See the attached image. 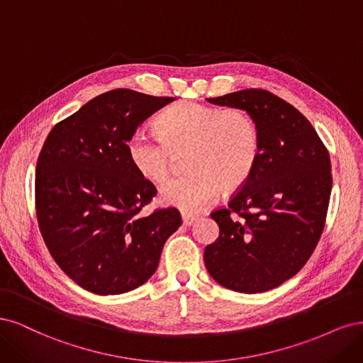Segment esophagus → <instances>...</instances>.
Segmentation results:
<instances>
[{"label": "esophagus", "mask_w": 363, "mask_h": 363, "mask_svg": "<svg viewBox=\"0 0 363 363\" xmlns=\"http://www.w3.org/2000/svg\"><path fill=\"white\" fill-rule=\"evenodd\" d=\"M199 217L197 216H194V214H189V213H182V223L185 225V226H191L194 221L197 220Z\"/></svg>", "instance_id": "esophagus-1"}]
</instances>
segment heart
Masks as SVG:
<instances>
[{"instance_id":"b5f03b06","label":"heart","mask_w":363,"mask_h":363,"mask_svg":"<svg viewBox=\"0 0 363 363\" xmlns=\"http://www.w3.org/2000/svg\"><path fill=\"white\" fill-rule=\"evenodd\" d=\"M157 134L134 133L128 157L150 182H164L173 170L174 154L190 149L186 174L161 189L162 203L196 213L221 190L242 186L256 167L261 149L258 123L240 108H218L196 101L172 105L157 119Z\"/></svg>"}]
</instances>
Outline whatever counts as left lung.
Instances as JSON below:
<instances>
[{"mask_svg": "<svg viewBox=\"0 0 363 363\" xmlns=\"http://www.w3.org/2000/svg\"><path fill=\"white\" fill-rule=\"evenodd\" d=\"M247 111L261 134L252 177L228 208L211 213L220 235L205 247L208 273L228 289L256 294L296 276L317 247L332 191L330 157L296 107L262 89L208 98Z\"/></svg>", "mask_w": 363, "mask_h": 363, "instance_id": "left-lung-1", "label": "left lung"}]
</instances>
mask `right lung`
Returning a JSON list of instances; mask_svg holds the SVG:
<instances>
[{"label":"right lung","instance_id":"right-lung-1","mask_svg":"<svg viewBox=\"0 0 363 363\" xmlns=\"http://www.w3.org/2000/svg\"><path fill=\"white\" fill-rule=\"evenodd\" d=\"M174 98L105 91L58 122L36 166V214L58 267L93 294L142 286L182 220L177 208L140 216L157 194L128 157V140Z\"/></svg>","mask_w":363,"mask_h":363}]
</instances>
